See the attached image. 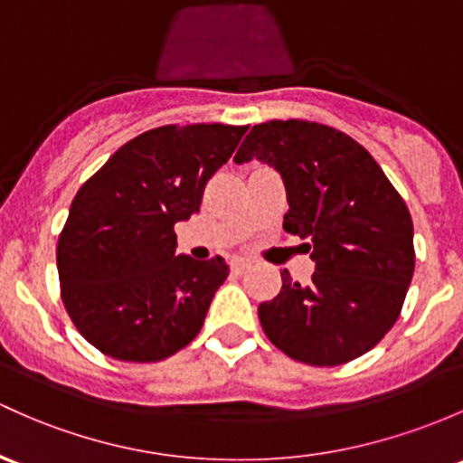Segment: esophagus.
<instances>
[{
	"mask_svg": "<svg viewBox=\"0 0 463 463\" xmlns=\"http://www.w3.org/2000/svg\"><path fill=\"white\" fill-rule=\"evenodd\" d=\"M251 267L250 260H245V258H236V260H232V271L233 273H245L247 269Z\"/></svg>",
	"mask_w": 463,
	"mask_h": 463,
	"instance_id": "obj_1",
	"label": "esophagus"
}]
</instances>
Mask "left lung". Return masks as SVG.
<instances>
[{"instance_id": "1", "label": "left lung", "mask_w": 463, "mask_h": 463, "mask_svg": "<svg viewBox=\"0 0 463 463\" xmlns=\"http://www.w3.org/2000/svg\"><path fill=\"white\" fill-rule=\"evenodd\" d=\"M280 172L285 232L312 242L309 285L282 271V289L258 307L262 331L282 353L337 366L371 351L400 317L415 250L404 198L357 141L322 123H258L233 161Z\"/></svg>"}]
</instances>
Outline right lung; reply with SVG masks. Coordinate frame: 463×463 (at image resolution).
I'll return each instance as SVG.
<instances>
[{"instance_id": "obj_1", "label": "right lung", "mask_w": 463, "mask_h": 463, "mask_svg": "<svg viewBox=\"0 0 463 463\" xmlns=\"http://www.w3.org/2000/svg\"><path fill=\"white\" fill-rule=\"evenodd\" d=\"M247 126L147 130L74 196L57 242L61 300L79 333L114 360L158 362L201 331L230 267L176 256L174 225L201 207Z\"/></svg>"}]
</instances>
